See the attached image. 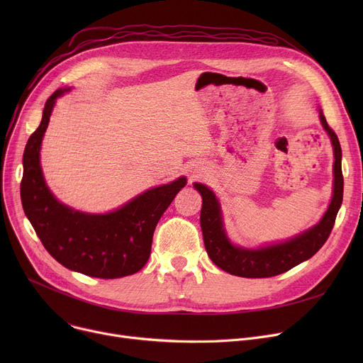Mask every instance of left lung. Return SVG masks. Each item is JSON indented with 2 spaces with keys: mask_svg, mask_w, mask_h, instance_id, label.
<instances>
[{
  "mask_svg": "<svg viewBox=\"0 0 363 363\" xmlns=\"http://www.w3.org/2000/svg\"><path fill=\"white\" fill-rule=\"evenodd\" d=\"M319 114L322 126L328 132L334 147V194L328 211L312 230L303 233L301 235L287 242L263 247V249L259 250L240 249V247L233 245L225 235L220 208L215 194L206 185L194 184L196 189L203 197L200 223L206 252L208 257L212 259V262L225 272L244 278L275 277L287 272L298 263L311 259L328 240L335 223L338 208L342 201L345 179H342L341 172V147L338 137L328 125L322 111Z\"/></svg>",
  "mask_w": 363,
  "mask_h": 363,
  "instance_id": "left-lung-1",
  "label": "left lung"
}]
</instances>
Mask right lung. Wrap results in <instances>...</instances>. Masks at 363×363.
<instances>
[{"label": "right lung", "mask_w": 363, "mask_h": 363, "mask_svg": "<svg viewBox=\"0 0 363 363\" xmlns=\"http://www.w3.org/2000/svg\"><path fill=\"white\" fill-rule=\"evenodd\" d=\"M65 91L57 89L47 100L43 121L25 147L21 182L25 215L45 250L65 268L104 279L132 275L147 263L156 225L186 179L151 188L107 215H86L60 204L45 185L40 148L55 99Z\"/></svg>", "instance_id": "right-lung-1"}]
</instances>
